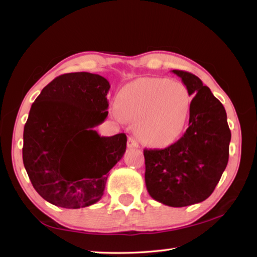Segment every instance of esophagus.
I'll use <instances>...</instances> for the list:
<instances>
[{
  "mask_svg": "<svg viewBox=\"0 0 257 257\" xmlns=\"http://www.w3.org/2000/svg\"><path fill=\"white\" fill-rule=\"evenodd\" d=\"M127 146L129 147V149H138L139 143L137 139H135L134 137H129L128 142H127Z\"/></svg>",
  "mask_w": 257,
  "mask_h": 257,
  "instance_id": "34e87169",
  "label": "esophagus"
}]
</instances>
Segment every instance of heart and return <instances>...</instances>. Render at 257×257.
Listing matches in <instances>:
<instances>
[{
	"instance_id": "obj_1",
	"label": "heart",
	"mask_w": 257,
	"mask_h": 257,
	"mask_svg": "<svg viewBox=\"0 0 257 257\" xmlns=\"http://www.w3.org/2000/svg\"><path fill=\"white\" fill-rule=\"evenodd\" d=\"M190 95L178 80L139 78L118 93V118L137 122L138 137L145 144L163 147L184 132L189 114Z\"/></svg>"
}]
</instances>
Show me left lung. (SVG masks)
<instances>
[{
	"mask_svg": "<svg viewBox=\"0 0 257 257\" xmlns=\"http://www.w3.org/2000/svg\"><path fill=\"white\" fill-rule=\"evenodd\" d=\"M194 96L189 127L163 150H144L145 184L155 201L172 207L201 203L215 189L228 164L231 139L227 113L219 99L193 73L172 70Z\"/></svg>",
	"mask_w": 257,
	"mask_h": 257,
	"instance_id": "left-lung-1",
	"label": "left lung"
}]
</instances>
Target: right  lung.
I'll list each match as a JSON object with an SVG mask.
<instances>
[{
    "instance_id": "add662e5",
    "label": "right lung",
    "mask_w": 257,
    "mask_h": 257,
    "mask_svg": "<svg viewBox=\"0 0 257 257\" xmlns=\"http://www.w3.org/2000/svg\"><path fill=\"white\" fill-rule=\"evenodd\" d=\"M105 78L89 72L56 77L30 107L23 160L41 196L55 206L80 208L103 196L108 171L122 158L127 136H99L107 116Z\"/></svg>"
}]
</instances>
